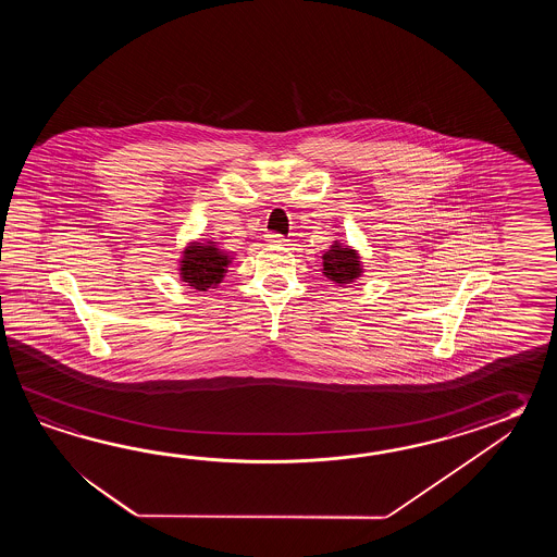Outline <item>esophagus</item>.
Here are the masks:
<instances>
[{"label":"esophagus","mask_w":557,"mask_h":557,"mask_svg":"<svg viewBox=\"0 0 557 557\" xmlns=\"http://www.w3.org/2000/svg\"><path fill=\"white\" fill-rule=\"evenodd\" d=\"M267 240L273 243V245H284V243H286V238H284L283 235H278V233H269Z\"/></svg>","instance_id":"obj_1"}]
</instances>
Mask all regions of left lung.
I'll use <instances>...</instances> for the list:
<instances>
[{
  "label": "left lung",
  "instance_id": "left-lung-1",
  "mask_svg": "<svg viewBox=\"0 0 557 557\" xmlns=\"http://www.w3.org/2000/svg\"><path fill=\"white\" fill-rule=\"evenodd\" d=\"M322 261H324L322 267H324L326 278H331L336 284L355 283L362 273L358 252L350 247H341L338 243H334L331 250L324 252Z\"/></svg>",
  "mask_w": 557,
  "mask_h": 557
}]
</instances>
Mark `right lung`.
<instances>
[{
  "mask_svg": "<svg viewBox=\"0 0 557 557\" xmlns=\"http://www.w3.org/2000/svg\"><path fill=\"white\" fill-rule=\"evenodd\" d=\"M228 257L221 249H216L213 243H193L183 252L181 259V276L183 281L197 288L207 290L213 288L214 284L221 283L223 274L226 273Z\"/></svg>",
  "mask_w": 557,
  "mask_h": 557,
  "instance_id": "obj_1",
  "label": "right lung"
}]
</instances>
